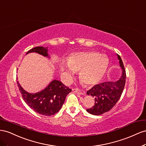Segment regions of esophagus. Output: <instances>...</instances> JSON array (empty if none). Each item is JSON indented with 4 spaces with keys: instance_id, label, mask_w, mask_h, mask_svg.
I'll list each match as a JSON object with an SVG mask.
<instances>
[{
    "instance_id": "34e87169",
    "label": "esophagus",
    "mask_w": 146,
    "mask_h": 146,
    "mask_svg": "<svg viewBox=\"0 0 146 146\" xmlns=\"http://www.w3.org/2000/svg\"><path fill=\"white\" fill-rule=\"evenodd\" d=\"M73 92L75 93H77V94H80L81 95L85 94V91L83 90H81V89H74Z\"/></svg>"
}]
</instances>
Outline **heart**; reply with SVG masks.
<instances>
[{"label":"heart","instance_id":"heart-1","mask_svg":"<svg viewBox=\"0 0 146 146\" xmlns=\"http://www.w3.org/2000/svg\"><path fill=\"white\" fill-rule=\"evenodd\" d=\"M69 68L62 65L61 70L65 72L67 80L72 77V72L80 71L79 77L87 86H95L101 81L108 66V58L96 51L73 53L66 60Z\"/></svg>","mask_w":146,"mask_h":146}]
</instances>
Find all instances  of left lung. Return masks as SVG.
I'll return each mask as SVG.
<instances>
[{
	"label": "left lung",
	"mask_w": 146,
	"mask_h": 146,
	"mask_svg": "<svg viewBox=\"0 0 146 146\" xmlns=\"http://www.w3.org/2000/svg\"><path fill=\"white\" fill-rule=\"evenodd\" d=\"M122 75L115 82H105L94 86L87 92L88 95L95 98V104L87 111L94 115H101L110 111L119 101L125 84L126 73L121 57L117 54Z\"/></svg>",
	"instance_id": "obj_1"
}]
</instances>
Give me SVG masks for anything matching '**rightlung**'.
Instances as JSON below:
<instances>
[{"mask_svg": "<svg viewBox=\"0 0 146 146\" xmlns=\"http://www.w3.org/2000/svg\"><path fill=\"white\" fill-rule=\"evenodd\" d=\"M48 48L37 46L29 50V52H36L48 57ZM18 87L22 97L27 105L37 113L44 115H54L59 111L65 98L72 89L61 81L53 80L44 90L38 93L30 94L24 90L17 81Z\"/></svg>", "mask_w": 146, "mask_h": 146, "instance_id": "add662e5", "label": "right lung"}]
</instances>
